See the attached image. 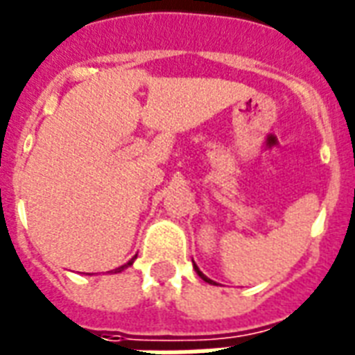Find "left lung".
<instances>
[{"instance_id": "left-lung-1", "label": "left lung", "mask_w": 355, "mask_h": 355, "mask_svg": "<svg viewBox=\"0 0 355 355\" xmlns=\"http://www.w3.org/2000/svg\"><path fill=\"white\" fill-rule=\"evenodd\" d=\"M194 268H196V272H198V276L202 277L203 282H207V283H215V282H213V279H209V277H207V276H205V274H202V272H200V268H198V266H196V263H194Z\"/></svg>"}]
</instances>
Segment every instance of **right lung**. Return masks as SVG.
Masks as SVG:
<instances>
[{
    "label": "right lung",
    "mask_w": 355,
    "mask_h": 355,
    "mask_svg": "<svg viewBox=\"0 0 355 355\" xmlns=\"http://www.w3.org/2000/svg\"><path fill=\"white\" fill-rule=\"evenodd\" d=\"M133 261H135V257H133V259H131V261H129V263H128V265H123V266H120V268H116V272H120V270H123V268H128V266H129V265H133Z\"/></svg>",
    "instance_id": "right-lung-1"
}]
</instances>
